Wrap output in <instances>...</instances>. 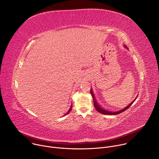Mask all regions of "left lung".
<instances>
[{
  "label": "left lung",
  "instance_id": "obj_1",
  "mask_svg": "<svg viewBox=\"0 0 159 159\" xmlns=\"http://www.w3.org/2000/svg\"><path fill=\"white\" fill-rule=\"evenodd\" d=\"M125 47L126 48H128V47H127L126 46H125ZM90 93H91L92 96H93V101H94V107H95L96 109L99 112L101 113V114H102V115H118V114H120V113L123 112V111H125V110H126L127 109H128V108L131 106V105L134 102V101L136 100V99H137V98H136L133 101H132L129 105H128L126 107H125L123 108V109H121V110H120V111H116V112H111V111H107V110H106V109H104L102 107H101L98 104V102H97V101H96V98H95V97H94V96L93 92L92 91V89L90 90Z\"/></svg>",
  "mask_w": 159,
  "mask_h": 159
}]
</instances>
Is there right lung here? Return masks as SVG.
I'll list each match as a JSON object with an SVG mask.
<instances>
[{
	"label": "right lung",
	"mask_w": 159,
	"mask_h": 159,
	"mask_svg": "<svg viewBox=\"0 0 159 159\" xmlns=\"http://www.w3.org/2000/svg\"><path fill=\"white\" fill-rule=\"evenodd\" d=\"M72 106H71V107H70V109H69V111H68V112H66V114H65V115H67V114H69V112H70V111H71V110H72Z\"/></svg>",
	"instance_id": "obj_1"
}]
</instances>
